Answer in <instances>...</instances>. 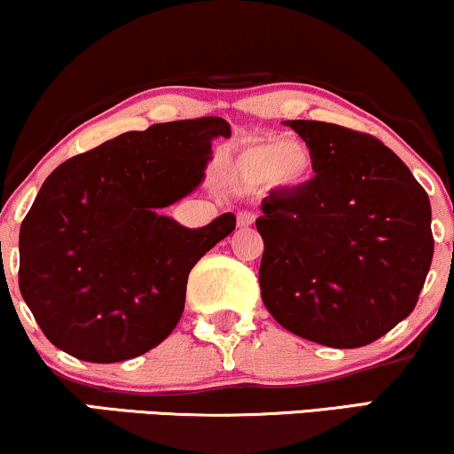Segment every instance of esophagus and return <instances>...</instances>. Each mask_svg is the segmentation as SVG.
Wrapping results in <instances>:
<instances>
[{
	"mask_svg": "<svg viewBox=\"0 0 454 454\" xmlns=\"http://www.w3.org/2000/svg\"><path fill=\"white\" fill-rule=\"evenodd\" d=\"M254 222H255V213H254V211L243 209V211L237 213V223H239V226H241V228L254 226Z\"/></svg>",
	"mask_w": 454,
	"mask_h": 454,
	"instance_id": "1",
	"label": "esophagus"
}]
</instances>
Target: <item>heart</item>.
I'll return each instance as SVG.
<instances>
[{
	"label": "heart",
	"instance_id": "obj_1",
	"mask_svg": "<svg viewBox=\"0 0 454 454\" xmlns=\"http://www.w3.org/2000/svg\"><path fill=\"white\" fill-rule=\"evenodd\" d=\"M313 167V156L302 141L262 137L251 139L237 152L231 171L241 182L260 184L266 179L294 185L304 182Z\"/></svg>",
	"mask_w": 454,
	"mask_h": 454
}]
</instances>
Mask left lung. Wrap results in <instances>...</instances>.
Listing matches in <instances>:
<instances>
[{
    "label": "left lung",
    "instance_id": "8db88e82",
    "mask_svg": "<svg viewBox=\"0 0 454 454\" xmlns=\"http://www.w3.org/2000/svg\"><path fill=\"white\" fill-rule=\"evenodd\" d=\"M286 124L310 150L315 177L262 203V300L292 334L365 347L417 307L434 258L429 196L372 135Z\"/></svg>",
    "mask_w": 454,
    "mask_h": 454
}]
</instances>
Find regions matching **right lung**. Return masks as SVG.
Segmentation results:
<instances>
[{
  "label": "right lung",
  "instance_id": "add662e5",
  "mask_svg": "<svg viewBox=\"0 0 454 454\" xmlns=\"http://www.w3.org/2000/svg\"><path fill=\"white\" fill-rule=\"evenodd\" d=\"M223 118L152 124L48 175L20 223L19 287L43 336L95 364L160 345L184 313L188 275L237 226L185 228L162 209L203 182Z\"/></svg>",
  "mask_w": 454,
  "mask_h": 454
}]
</instances>
